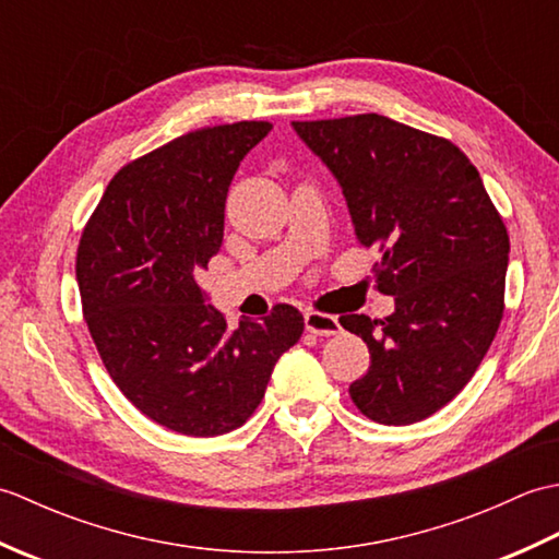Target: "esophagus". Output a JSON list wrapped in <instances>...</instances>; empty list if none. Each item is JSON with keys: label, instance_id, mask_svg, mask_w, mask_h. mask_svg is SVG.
I'll use <instances>...</instances> for the list:
<instances>
[{"label": "esophagus", "instance_id": "1", "mask_svg": "<svg viewBox=\"0 0 559 559\" xmlns=\"http://www.w3.org/2000/svg\"><path fill=\"white\" fill-rule=\"evenodd\" d=\"M305 329L314 336H334L341 331V324L334 314L310 310V312H305Z\"/></svg>", "mask_w": 559, "mask_h": 559}]
</instances>
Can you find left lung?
<instances>
[{"instance_id": "1", "label": "left lung", "mask_w": 559, "mask_h": 559, "mask_svg": "<svg viewBox=\"0 0 559 559\" xmlns=\"http://www.w3.org/2000/svg\"><path fill=\"white\" fill-rule=\"evenodd\" d=\"M334 173L355 237L374 247L386 319L341 317L370 348L348 394L367 418L411 425L471 382L504 314L509 235L480 173L456 144L365 112L293 122Z\"/></svg>"}]
</instances>
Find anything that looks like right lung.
<instances>
[{
	"instance_id": "obj_1",
	"label": "right lung",
	"mask_w": 559,
	"mask_h": 559,
	"mask_svg": "<svg viewBox=\"0 0 559 559\" xmlns=\"http://www.w3.org/2000/svg\"><path fill=\"white\" fill-rule=\"evenodd\" d=\"M271 122L201 127L117 170L76 249L83 319L134 406L189 437L225 435L264 399L305 319L281 302L237 329L206 305L197 273L223 242L237 165Z\"/></svg>"
}]
</instances>
